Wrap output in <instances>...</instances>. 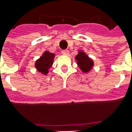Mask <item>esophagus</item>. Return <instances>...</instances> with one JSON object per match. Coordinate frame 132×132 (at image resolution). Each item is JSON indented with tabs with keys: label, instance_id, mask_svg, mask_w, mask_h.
I'll list each match as a JSON object with an SVG mask.
<instances>
[{
	"label": "esophagus",
	"instance_id": "1",
	"mask_svg": "<svg viewBox=\"0 0 132 132\" xmlns=\"http://www.w3.org/2000/svg\"><path fill=\"white\" fill-rule=\"evenodd\" d=\"M62 54L64 55H68L69 54V50H67V49H65V50H62Z\"/></svg>",
	"mask_w": 132,
	"mask_h": 132
}]
</instances>
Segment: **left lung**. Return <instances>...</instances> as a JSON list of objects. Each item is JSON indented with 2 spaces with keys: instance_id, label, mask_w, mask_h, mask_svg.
Segmentation results:
<instances>
[{
  "instance_id": "left-lung-1",
  "label": "left lung",
  "mask_w": 132,
  "mask_h": 132,
  "mask_svg": "<svg viewBox=\"0 0 132 132\" xmlns=\"http://www.w3.org/2000/svg\"><path fill=\"white\" fill-rule=\"evenodd\" d=\"M76 59L77 61L78 66H79L80 70L84 73H88L91 70L93 66V61L86 54L85 52L82 51L78 52V54L76 55Z\"/></svg>"
}]
</instances>
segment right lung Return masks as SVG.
<instances>
[{
    "instance_id": "right-lung-1",
    "label": "right lung",
    "mask_w": 132,
    "mask_h": 132,
    "mask_svg": "<svg viewBox=\"0 0 132 132\" xmlns=\"http://www.w3.org/2000/svg\"><path fill=\"white\" fill-rule=\"evenodd\" d=\"M55 54L49 52H45L43 55L35 62V67L38 71L44 75H46L49 69L52 66Z\"/></svg>"
}]
</instances>
